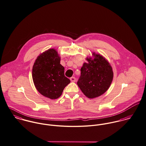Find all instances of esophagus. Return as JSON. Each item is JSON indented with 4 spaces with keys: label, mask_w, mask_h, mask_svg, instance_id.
Returning a JSON list of instances; mask_svg holds the SVG:
<instances>
[{
    "label": "esophagus",
    "mask_w": 146,
    "mask_h": 146,
    "mask_svg": "<svg viewBox=\"0 0 146 146\" xmlns=\"http://www.w3.org/2000/svg\"><path fill=\"white\" fill-rule=\"evenodd\" d=\"M70 80L71 82H76V78H75L74 77H71V78H70Z\"/></svg>",
    "instance_id": "obj_1"
}]
</instances>
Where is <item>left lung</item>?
<instances>
[{
    "mask_svg": "<svg viewBox=\"0 0 146 146\" xmlns=\"http://www.w3.org/2000/svg\"><path fill=\"white\" fill-rule=\"evenodd\" d=\"M95 58H87L81 69V76L77 84L85 96L90 98L98 97L109 88L113 79V72L109 62L99 54L93 53Z\"/></svg>",
    "mask_w": 146,
    "mask_h": 146,
    "instance_id": "left-lung-1",
    "label": "left lung"
}]
</instances>
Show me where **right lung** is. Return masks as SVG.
<instances>
[{
	"label": "right lung",
	"instance_id": "right-lung-1",
	"mask_svg": "<svg viewBox=\"0 0 146 146\" xmlns=\"http://www.w3.org/2000/svg\"><path fill=\"white\" fill-rule=\"evenodd\" d=\"M55 49H49L40 55L33 68V78L37 91L51 99L60 97L70 82L64 75V68Z\"/></svg>",
	"mask_w": 146,
	"mask_h": 146
}]
</instances>
